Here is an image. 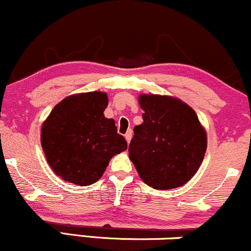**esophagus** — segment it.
<instances>
[{"instance_id": "obj_1", "label": "esophagus", "mask_w": 251, "mask_h": 251, "mask_svg": "<svg viewBox=\"0 0 251 251\" xmlns=\"http://www.w3.org/2000/svg\"><path fill=\"white\" fill-rule=\"evenodd\" d=\"M125 137H126V143H130V141H131V137H132V131H131V129H129V130L126 132Z\"/></svg>"}]
</instances>
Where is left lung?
Returning <instances> with one entry per match:
<instances>
[{
  "instance_id": "obj_1",
  "label": "left lung",
  "mask_w": 251,
  "mask_h": 251,
  "mask_svg": "<svg viewBox=\"0 0 251 251\" xmlns=\"http://www.w3.org/2000/svg\"><path fill=\"white\" fill-rule=\"evenodd\" d=\"M143 123L134 128L129 158L145 184L156 190L180 187L199 170L207 134L193 108L170 95L141 94Z\"/></svg>"
}]
</instances>
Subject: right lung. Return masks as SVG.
Segmentation results:
<instances>
[{
    "mask_svg": "<svg viewBox=\"0 0 251 251\" xmlns=\"http://www.w3.org/2000/svg\"><path fill=\"white\" fill-rule=\"evenodd\" d=\"M104 92L66 97L55 104L43 122L40 143L49 165L58 177L78 186L94 184L109 160L126 150L115 121L107 119Z\"/></svg>",
    "mask_w": 251,
    "mask_h": 251,
    "instance_id": "right-lung-1",
    "label": "right lung"
}]
</instances>
